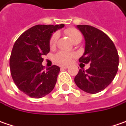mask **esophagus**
Here are the masks:
<instances>
[{
  "label": "esophagus",
  "instance_id": "34e87169",
  "mask_svg": "<svg viewBox=\"0 0 126 126\" xmlns=\"http://www.w3.org/2000/svg\"><path fill=\"white\" fill-rule=\"evenodd\" d=\"M68 67H69V66H67V65H62V66H61L62 69H67Z\"/></svg>",
  "mask_w": 126,
  "mask_h": 126
}]
</instances>
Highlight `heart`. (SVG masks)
<instances>
[{"label":"heart","instance_id":"1","mask_svg":"<svg viewBox=\"0 0 126 126\" xmlns=\"http://www.w3.org/2000/svg\"><path fill=\"white\" fill-rule=\"evenodd\" d=\"M64 32L73 42L77 39H82V33L77 29L69 28V29H67ZM57 38H58L57 33H54L51 35L49 40V46L51 47H53L56 45ZM73 57H74V54L72 53L60 51L54 55V60L56 63H58L59 64H67L70 62V61L72 60Z\"/></svg>","mask_w":126,"mask_h":126}]
</instances>
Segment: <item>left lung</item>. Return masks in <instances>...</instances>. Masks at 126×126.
<instances>
[{
	"instance_id": "1",
	"label": "left lung",
	"mask_w": 126,
	"mask_h": 126,
	"mask_svg": "<svg viewBox=\"0 0 126 126\" xmlns=\"http://www.w3.org/2000/svg\"><path fill=\"white\" fill-rule=\"evenodd\" d=\"M84 35L85 50L79 62L90 64L88 69H79L75 77L77 87L95 94L109 85L116 75L119 57L115 46L103 32L88 25H77Z\"/></svg>"
}]
</instances>
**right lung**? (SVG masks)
I'll return each instance as SVG.
<instances>
[{
    "label": "right lung",
    "mask_w": 126,
    "mask_h": 126,
    "mask_svg": "<svg viewBox=\"0 0 126 126\" xmlns=\"http://www.w3.org/2000/svg\"><path fill=\"white\" fill-rule=\"evenodd\" d=\"M59 25H36L23 32L16 41L10 57L11 75L17 87L30 97L40 98L50 93L56 85L60 68L44 69V55L50 51L52 33Z\"/></svg>",
    "instance_id": "add662e5"
}]
</instances>
